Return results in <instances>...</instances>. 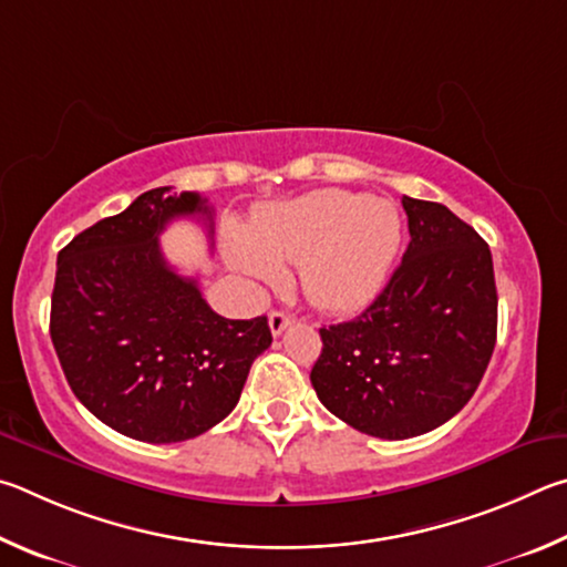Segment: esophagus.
Masks as SVG:
<instances>
[{
	"label": "esophagus",
	"mask_w": 567,
	"mask_h": 567,
	"mask_svg": "<svg viewBox=\"0 0 567 567\" xmlns=\"http://www.w3.org/2000/svg\"><path fill=\"white\" fill-rule=\"evenodd\" d=\"M293 323V316L286 311H271L268 313V329H271L274 336H281L289 326Z\"/></svg>",
	"instance_id": "34e87169"
}]
</instances>
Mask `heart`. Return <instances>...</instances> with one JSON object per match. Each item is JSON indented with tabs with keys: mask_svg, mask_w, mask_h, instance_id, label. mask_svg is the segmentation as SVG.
Segmentation results:
<instances>
[{
	"mask_svg": "<svg viewBox=\"0 0 567 567\" xmlns=\"http://www.w3.org/2000/svg\"><path fill=\"white\" fill-rule=\"evenodd\" d=\"M399 246L401 214L389 198L319 188L256 212L246 238L231 241V261L261 284H281V266L299 264L306 301L349 313L381 291Z\"/></svg>",
	"mask_w": 567,
	"mask_h": 567,
	"instance_id": "1",
	"label": "heart"
}]
</instances>
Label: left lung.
Masks as SVG:
<instances>
[{"label":"left lung","mask_w":567,"mask_h":567,"mask_svg":"<svg viewBox=\"0 0 567 567\" xmlns=\"http://www.w3.org/2000/svg\"><path fill=\"white\" fill-rule=\"evenodd\" d=\"M411 241L353 321L321 329L311 383L351 429L385 441L451 421L478 389L498 331L493 256L449 206L403 196Z\"/></svg>","instance_id":"8db88e82"}]
</instances>
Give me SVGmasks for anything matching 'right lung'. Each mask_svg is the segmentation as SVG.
Instances as JSON below:
<instances>
[{
  "label": "right lung",
  "instance_id": "right-lung-1",
  "mask_svg": "<svg viewBox=\"0 0 567 567\" xmlns=\"http://www.w3.org/2000/svg\"><path fill=\"white\" fill-rule=\"evenodd\" d=\"M182 216H204L212 231L206 198L158 186L56 256L49 333L59 363L86 411L134 441L178 443L214 429L271 346L266 316L224 319L196 278L166 264L158 234Z\"/></svg>",
  "mask_w": 567,
  "mask_h": 567
}]
</instances>
